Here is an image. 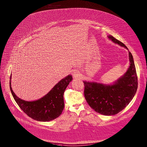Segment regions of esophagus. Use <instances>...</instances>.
I'll return each instance as SVG.
<instances>
[{
    "label": "esophagus",
    "mask_w": 147,
    "mask_h": 147,
    "mask_svg": "<svg viewBox=\"0 0 147 147\" xmlns=\"http://www.w3.org/2000/svg\"><path fill=\"white\" fill-rule=\"evenodd\" d=\"M72 74L74 77H80L81 76V74L77 70H73L72 71Z\"/></svg>",
    "instance_id": "obj_1"
}]
</instances>
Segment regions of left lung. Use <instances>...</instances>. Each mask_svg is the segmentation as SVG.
<instances>
[{"label": "left lung", "instance_id": "left-lung-1", "mask_svg": "<svg viewBox=\"0 0 147 147\" xmlns=\"http://www.w3.org/2000/svg\"><path fill=\"white\" fill-rule=\"evenodd\" d=\"M112 41L127 50V47L113 36ZM129 66L124 74L112 85L84 81V95L88 105L104 115H114L123 110L132 100L138 88V77L133 56L128 51Z\"/></svg>", "mask_w": 147, "mask_h": 147}]
</instances>
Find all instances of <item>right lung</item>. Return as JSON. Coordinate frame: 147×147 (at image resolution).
<instances>
[{
    "label": "right lung",
    "mask_w": 147,
    "mask_h": 147,
    "mask_svg": "<svg viewBox=\"0 0 147 147\" xmlns=\"http://www.w3.org/2000/svg\"><path fill=\"white\" fill-rule=\"evenodd\" d=\"M11 76L9 87L12 95L24 113L34 120L49 121L61 114L64 108L63 93L73 78L71 75H68L59 82L47 94L34 101H26L18 97L11 88Z\"/></svg>",
    "instance_id": "1"
}]
</instances>
